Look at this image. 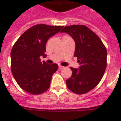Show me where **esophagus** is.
I'll return each mask as SVG.
<instances>
[{
  "instance_id": "34e87169",
  "label": "esophagus",
  "mask_w": 121,
  "mask_h": 121,
  "mask_svg": "<svg viewBox=\"0 0 121 121\" xmlns=\"http://www.w3.org/2000/svg\"><path fill=\"white\" fill-rule=\"evenodd\" d=\"M59 69H60V70H61V69H63V68H65L64 66H61V65H59Z\"/></svg>"
}]
</instances>
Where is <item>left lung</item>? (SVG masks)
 I'll return each instance as SVG.
<instances>
[{"mask_svg":"<svg viewBox=\"0 0 121 121\" xmlns=\"http://www.w3.org/2000/svg\"><path fill=\"white\" fill-rule=\"evenodd\" d=\"M70 35L75 42V56L79 68L70 67L72 75L66 86L77 94H84L97 85L107 67V52L99 37L84 25L67 26L61 31Z\"/></svg>","mask_w":121,"mask_h":121,"instance_id":"1","label":"left lung"}]
</instances>
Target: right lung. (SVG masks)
<instances>
[{
  "label": "right lung",
  "instance_id": "add662e5",
  "mask_svg": "<svg viewBox=\"0 0 121 121\" xmlns=\"http://www.w3.org/2000/svg\"><path fill=\"white\" fill-rule=\"evenodd\" d=\"M63 26L37 24L26 31L13 46L10 53L11 72L17 84L33 95L43 94L49 88L53 73L58 66L48 65L45 58L46 44L49 38Z\"/></svg>",
  "mask_w": 121,
  "mask_h": 121
}]
</instances>
